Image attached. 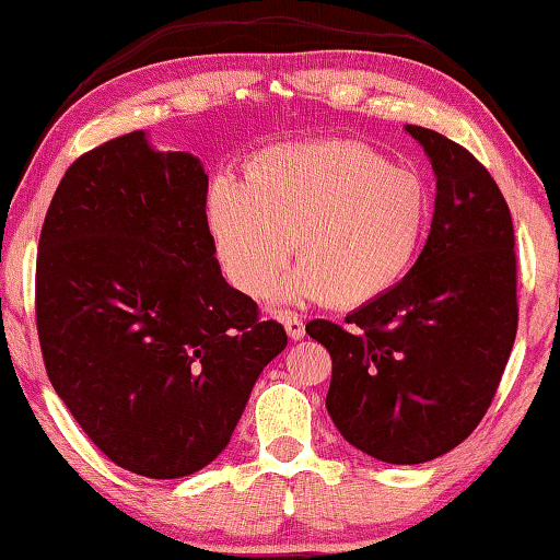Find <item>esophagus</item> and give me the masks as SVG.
I'll use <instances>...</instances> for the list:
<instances>
[{
  "instance_id": "esophagus-1",
  "label": "esophagus",
  "mask_w": 560,
  "mask_h": 560,
  "mask_svg": "<svg viewBox=\"0 0 560 560\" xmlns=\"http://www.w3.org/2000/svg\"><path fill=\"white\" fill-rule=\"evenodd\" d=\"M281 318H283V328H287L289 339H294V341L304 339V336H306V326H304V322H301V316H296V314H283Z\"/></svg>"
}]
</instances>
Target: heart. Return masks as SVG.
Here are the masks:
<instances>
[{"instance_id": "obj_1", "label": "heart", "mask_w": 560, "mask_h": 560, "mask_svg": "<svg viewBox=\"0 0 560 560\" xmlns=\"http://www.w3.org/2000/svg\"><path fill=\"white\" fill-rule=\"evenodd\" d=\"M429 186L416 168L351 139L287 141L221 176L207 197L219 261L256 301L277 287L287 301L357 308L384 296L411 269L429 226Z\"/></svg>"}]
</instances>
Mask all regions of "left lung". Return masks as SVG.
I'll return each mask as SVG.
<instances>
[{"label": "left lung", "instance_id": "left-lung-1", "mask_svg": "<svg viewBox=\"0 0 560 560\" xmlns=\"http://www.w3.org/2000/svg\"><path fill=\"white\" fill-rule=\"evenodd\" d=\"M436 176L431 232L411 271L339 326L306 334L331 353L326 411L353 448L425 464L471 436L516 341L513 224L499 184L439 131L404 127Z\"/></svg>", "mask_w": 560, "mask_h": 560}]
</instances>
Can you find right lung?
<instances>
[{"instance_id":"1","label":"right lung","mask_w":560,"mask_h":560,"mask_svg":"<svg viewBox=\"0 0 560 560\" xmlns=\"http://www.w3.org/2000/svg\"><path fill=\"white\" fill-rule=\"evenodd\" d=\"M199 156L147 131L67 168L44 219L37 331L57 396L114 464L147 478L209 466L287 331L221 277Z\"/></svg>"}]
</instances>
